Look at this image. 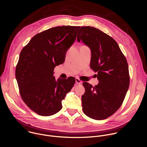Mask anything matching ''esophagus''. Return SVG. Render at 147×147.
Listing matches in <instances>:
<instances>
[{
	"label": "esophagus",
	"mask_w": 147,
	"mask_h": 147,
	"mask_svg": "<svg viewBox=\"0 0 147 147\" xmlns=\"http://www.w3.org/2000/svg\"><path fill=\"white\" fill-rule=\"evenodd\" d=\"M76 82L77 83V84H82V81L80 80L79 78H76Z\"/></svg>",
	"instance_id": "esophagus-1"
}]
</instances>
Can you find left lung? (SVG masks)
Masks as SVG:
<instances>
[{"mask_svg": "<svg viewBox=\"0 0 147 147\" xmlns=\"http://www.w3.org/2000/svg\"><path fill=\"white\" fill-rule=\"evenodd\" d=\"M82 41L91 50L90 67L97 72L99 84L92 87L83 82L86 89L81 96L83 112L95 120L112 116L121 107L130 84L126 58L116 40L98 28L81 27L77 40Z\"/></svg>", "mask_w": 147, "mask_h": 147, "instance_id": "left-lung-1", "label": "left lung"}]
</instances>
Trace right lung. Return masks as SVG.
<instances>
[{
    "mask_svg": "<svg viewBox=\"0 0 147 147\" xmlns=\"http://www.w3.org/2000/svg\"><path fill=\"white\" fill-rule=\"evenodd\" d=\"M80 28L63 26L45 30L34 36L20 52L16 68L20 94L27 107L40 116L58 112L61 100L74 85V77L56 81L53 70L64 63Z\"/></svg>",
    "mask_w": 147,
    "mask_h": 147,
    "instance_id": "right-lung-1",
    "label": "right lung"
}]
</instances>
